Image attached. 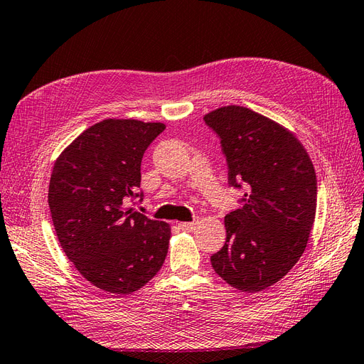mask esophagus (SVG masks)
Listing matches in <instances>:
<instances>
[{
  "label": "esophagus",
  "instance_id": "esophagus-1",
  "mask_svg": "<svg viewBox=\"0 0 364 364\" xmlns=\"http://www.w3.org/2000/svg\"><path fill=\"white\" fill-rule=\"evenodd\" d=\"M179 228L182 230H186V232H191V230L196 228V223L194 222H183V223H179Z\"/></svg>",
  "mask_w": 364,
  "mask_h": 364
}]
</instances>
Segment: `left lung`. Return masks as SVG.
Listing matches in <instances>:
<instances>
[{
  "mask_svg": "<svg viewBox=\"0 0 364 364\" xmlns=\"http://www.w3.org/2000/svg\"><path fill=\"white\" fill-rule=\"evenodd\" d=\"M203 119L220 136L229 185L247 190L243 206L225 217L226 241L213 269L234 289L261 291L306 247L317 205L313 162L289 129L247 107L223 106Z\"/></svg>",
  "mask_w": 364,
  "mask_h": 364,
  "instance_id": "left-lung-1",
  "label": "left lung"
}]
</instances>
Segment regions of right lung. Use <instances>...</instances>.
<instances>
[{
  "label": "right lung",
  "instance_id": "right-lung-1",
  "mask_svg": "<svg viewBox=\"0 0 364 364\" xmlns=\"http://www.w3.org/2000/svg\"><path fill=\"white\" fill-rule=\"evenodd\" d=\"M165 124L107 118L54 162L48 205L65 255L85 279L114 294L139 290L161 270L170 225L126 208L142 197L141 161Z\"/></svg>",
  "mask_w": 364,
  "mask_h": 364
}]
</instances>
